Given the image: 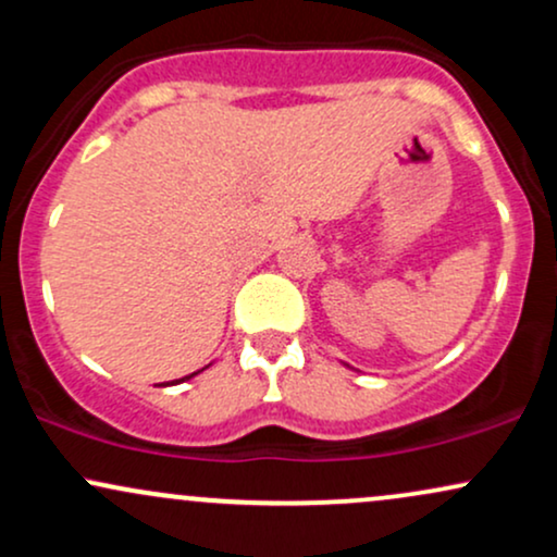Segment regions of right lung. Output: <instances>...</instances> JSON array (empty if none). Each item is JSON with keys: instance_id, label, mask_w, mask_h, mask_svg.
Instances as JSON below:
<instances>
[{"instance_id": "obj_1", "label": "right lung", "mask_w": 557, "mask_h": 557, "mask_svg": "<svg viewBox=\"0 0 557 557\" xmlns=\"http://www.w3.org/2000/svg\"><path fill=\"white\" fill-rule=\"evenodd\" d=\"M198 372H203V369H198ZM198 372H194V374H188V376H183V380H172V382H164V385H181V382H185V380H190V376H196Z\"/></svg>"}]
</instances>
